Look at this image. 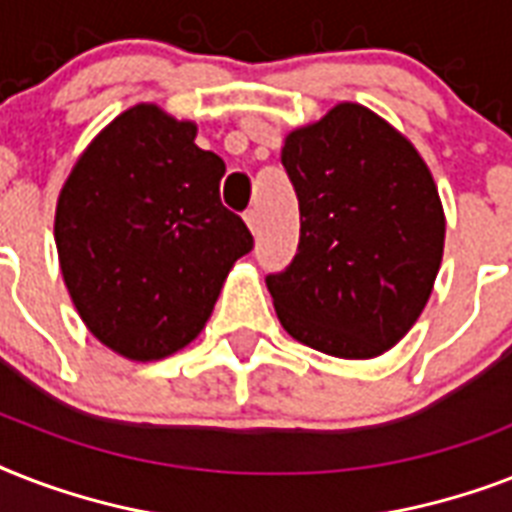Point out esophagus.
Wrapping results in <instances>:
<instances>
[{
    "mask_svg": "<svg viewBox=\"0 0 512 512\" xmlns=\"http://www.w3.org/2000/svg\"><path fill=\"white\" fill-rule=\"evenodd\" d=\"M244 223H247V228L252 233L257 231V212H255V209H247V212H244Z\"/></svg>",
    "mask_w": 512,
    "mask_h": 512,
    "instance_id": "obj_1",
    "label": "esophagus"
}]
</instances>
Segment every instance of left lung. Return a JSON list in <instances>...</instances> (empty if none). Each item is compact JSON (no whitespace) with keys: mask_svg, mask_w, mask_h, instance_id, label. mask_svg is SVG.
Masks as SVG:
<instances>
[{"mask_svg":"<svg viewBox=\"0 0 512 512\" xmlns=\"http://www.w3.org/2000/svg\"><path fill=\"white\" fill-rule=\"evenodd\" d=\"M300 244L265 279L281 327L308 348L377 358L420 319L444 257L446 215L412 140L342 100L284 138Z\"/></svg>","mask_w":512,"mask_h":512,"instance_id":"1","label":"left lung"}]
</instances>
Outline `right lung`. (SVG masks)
Segmentation results:
<instances>
[{"instance_id":"add662e5","label":"right lung","mask_w":512,"mask_h":512,"mask_svg":"<svg viewBox=\"0 0 512 512\" xmlns=\"http://www.w3.org/2000/svg\"><path fill=\"white\" fill-rule=\"evenodd\" d=\"M196 122L138 103L68 172L55 207L60 273L84 327L130 361L196 340L252 233L220 204L225 162Z\"/></svg>"}]
</instances>
